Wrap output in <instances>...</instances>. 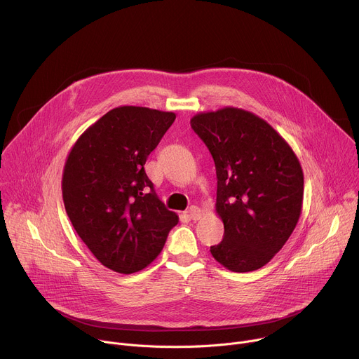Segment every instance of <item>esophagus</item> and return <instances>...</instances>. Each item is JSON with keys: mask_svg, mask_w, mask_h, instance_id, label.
Listing matches in <instances>:
<instances>
[{"mask_svg": "<svg viewBox=\"0 0 359 359\" xmlns=\"http://www.w3.org/2000/svg\"><path fill=\"white\" fill-rule=\"evenodd\" d=\"M187 213H189V217H190L191 220H198L200 216H201V212H200V209H198L197 206H191V208L187 210Z\"/></svg>", "mask_w": 359, "mask_h": 359, "instance_id": "esophagus-1", "label": "esophagus"}]
</instances>
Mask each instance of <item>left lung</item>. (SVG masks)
Here are the masks:
<instances>
[{
    "mask_svg": "<svg viewBox=\"0 0 359 359\" xmlns=\"http://www.w3.org/2000/svg\"><path fill=\"white\" fill-rule=\"evenodd\" d=\"M190 126L216 165V213L224 237L210 252L230 271L259 270L298 223L304 197L298 158L271 125L244 109L201 112Z\"/></svg>",
    "mask_w": 359,
    "mask_h": 359,
    "instance_id": "8db88e82",
    "label": "left lung"
}]
</instances>
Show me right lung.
<instances>
[{
	"label": "right lung",
	"mask_w": 359,
	"mask_h": 359,
	"mask_svg": "<svg viewBox=\"0 0 359 359\" xmlns=\"http://www.w3.org/2000/svg\"><path fill=\"white\" fill-rule=\"evenodd\" d=\"M175 119L173 112L115 108L79 136L67 158V215L97 262L116 273L147 267L179 222L143 168Z\"/></svg>",
	"instance_id": "add662e5"
}]
</instances>
